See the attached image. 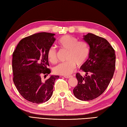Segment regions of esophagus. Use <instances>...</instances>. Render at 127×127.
Returning a JSON list of instances; mask_svg holds the SVG:
<instances>
[{
    "mask_svg": "<svg viewBox=\"0 0 127 127\" xmlns=\"http://www.w3.org/2000/svg\"><path fill=\"white\" fill-rule=\"evenodd\" d=\"M71 77H72V76H71V75H70V76H64V77H65V78H69Z\"/></svg>",
    "mask_w": 127,
    "mask_h": 127,
    "instance_id": "esophagus-1",
    "label": "esophagus"
}]
</instances>
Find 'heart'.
<instances>
[{
	"mask_svg": "<svg viewBox=\"0 0 127 127\" xmlns=\"http://www.w3.org/2000/svg\"><path fill=\"white\" fill-rule=\"evenodd\" d=\"M60 48L67 51L65 63L57 65L53 70L56 74L67 76L71 73L76 68V65L81 66L85 63L89 57L90 49L85 41H78L77 38L70 35H65L58 41ZM47 57L50 62L55 64L58 62L57 50L51 46L47 52Z\"/></svg>",
	"mask_w": 127,
	"mask_h": 127,
	"instance_id": "obj_1",
	"label": "heart"
}]
</instances>
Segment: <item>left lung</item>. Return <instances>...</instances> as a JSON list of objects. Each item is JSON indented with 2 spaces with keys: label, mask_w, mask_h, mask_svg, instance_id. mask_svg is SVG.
<instances>
[{
  "label": "left lung",
  "mask_w": 127,
  "mask_h": 127,
  "mask_svg": "<svg viewBox=\"0 0 127 127\" xmlns=\"http://www.w3.org/2000/svg\"><path fill=\"white\" fill-rule=\"evenodd\" d=\"M90 46L89 58L80 69L84 76L77 73V85L73 90L76 98L90 101L104 93L113 77L116 64L115 52L104 38L93 33L84 36Z\"/></svg>",
  "instance_id": "left-lung-1"
}]
</instances>
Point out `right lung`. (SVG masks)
<instances>
[{"mask_svg":"<svg viewBox=\"0 0 127 127\" xmlns=\"http://www.w3.org/2000/svg\"><path fill=\"white\" fill-rule=\"evenodd\" d=\"M54 33L40 32L24 38L13 52V81L19 94L28 101L39 104L51 97L58 76L46 77L51 72L47 52L55 41Z\"/></svg>","mask_w":127,"mask_h":127,"instance_id":"obj_1","label":"right lung"}]
</instances>
